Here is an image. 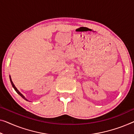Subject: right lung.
I'll return each mask as SVG.
<instances>
[{"label": "right lung", "mask_w": 134, "mask_h": 134, "mask_svg": "<svg viewBox=\"0 0 134 134\" xmlns=\"http://www.w3.org/2000/svg\"><path fill=\"white\" fill-rule=\"evenodd\" d=\"M9 78H10V81H11V84H12V85H13V88H14V90H15V91L16 92H17L18 94H19L20 96L21 97H23V98L24 99H25L26 100H27L25 98V96H24L22 94H21L19 92V90H18L17 89V88H16L15 87V85H14V84L13 83V81H12V80H11V76H9Z\"/></svg>", "instance_id": "right-lung-1"}]
</instances>
